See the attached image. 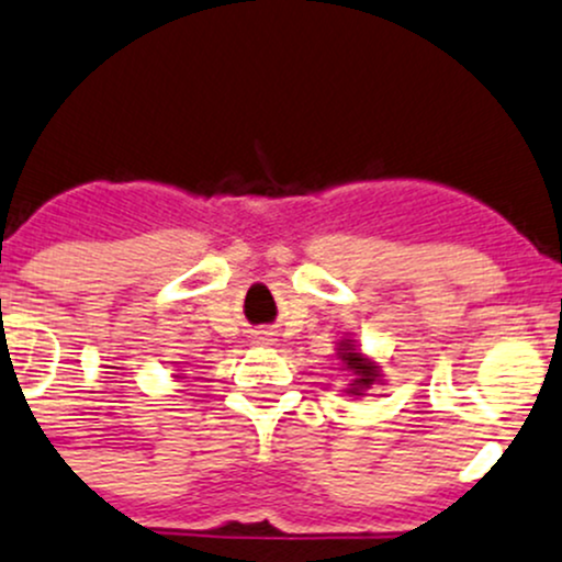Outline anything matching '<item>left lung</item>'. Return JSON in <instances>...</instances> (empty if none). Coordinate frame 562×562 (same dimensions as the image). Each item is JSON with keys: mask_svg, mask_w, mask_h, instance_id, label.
Returning <instances> with one entry per match:
<instances>
[{"mask_svg": "<svg viewBox=\"0 0 562 562\" xmlns=\"http://www.w3.org/2000/svg\"><path fill=\"white\" fill-rule=\"evenodd\" d=\"M337 361H340L342 370L351 375V383H348L346 394L356 396V400L364 396L372 385L383 380V370H380L378 361L370 359L367 353H361L359 348H356V340H351V337H342V340L337 342Z\"/></svg>", "mask_w": 562, "mask_h": 562, "instance_id": "1", "label": "left lung"}]
</instances>
